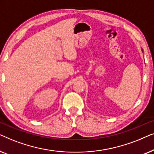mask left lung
I'll use <instances>...</instances> for the list:
<instances>
[{"mask_svg":"<svg viewBox=\"0 0 154 154\" xmlns=\"http://www.w3.org/2000/svg\"><path fill=\"white\" fill-rule=\"evenodd\" d=\"M142 51H143V50H142Z\"/></svg>","mask_w":154,"mask_h":154,"instance_id":"left-lung-1","label":"left lung"}]
</instances>
